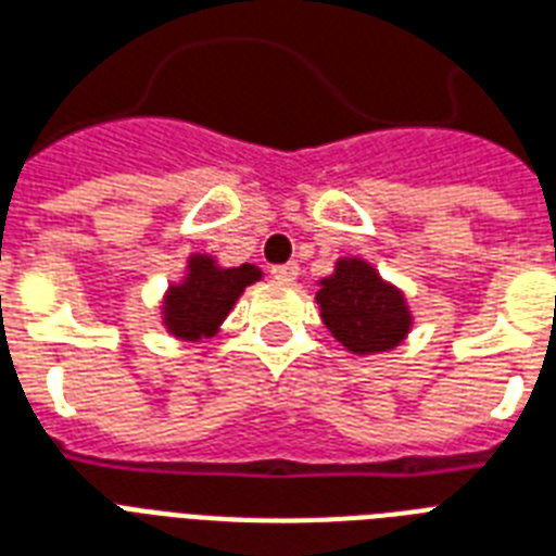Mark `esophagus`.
Listing matches in <instances>:
<instances>
[{
	"label": "esophagus",
	"mask_w": 556,
	"mask_h": 556,
	"mask_svg": "<svg viewBox=\"0 0 556 556\" xmlns=\"http://www.w3.org/2000/svg\"><path fill=\"white\" fill-rule=\"evenodd\" d=\"M300 268H296V262H288V265H277V268H270V277L277 279V282H294Z\"/></svg>",
	"instance_id": "obj_1"
}]
</instances>
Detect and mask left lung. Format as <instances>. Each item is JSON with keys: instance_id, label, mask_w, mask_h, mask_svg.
<instances>
[{"instance_id": "obj_1", "label": "left lung", "mask_w": 556, "mask_h": 556, "mask_svg": "<svg viewBox=\"0 0 556 556\" xmlns=\"http://www.w3.org/2000/svg\"><path fill=\"white\" fill-rule=\"evenodd\" d=\"M317 286L326 329L350 353H388L408 338L414 326L408 300L362 256H341Z\"/></svg>"}]
</instances>
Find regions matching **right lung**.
Returning a JSON list of instances; mask_svg holds the SVG:
<instances>
[{
    "instance_id": "1",
    "label": "right lung",
    "mask_w": 556,
    "mask_h": 556,
    "mask_svg": "<svg viewBox=\"0 0 556 556\" xmlns=\"http://www.w3.org/2000/svg\"><path fill=\"white\" fill-rule=\"evenodd\" d=\"M262 279L256 265L222 268L210 253H192L186 262V277L172 282L163 294V326L177 341L212 338L230 315L244 288Z\"/></svg>"
}]
</instances>
